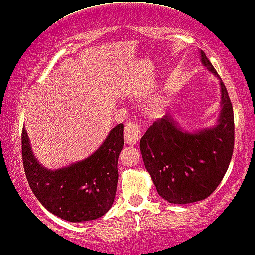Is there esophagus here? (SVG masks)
I'll return each mask as SVG.
<instances>
[{"instance_id":"esophagus-1","label":"esophagus","mask_w":255,"mask_h":255,"mask_svg":"<svg viewBox=\"0 0 255 255\" xmlns=\"http://www.w3.org/2000/svg\"><path fill=\"white\" fill-rule=\"evenodd\" d=\"M141 127L135 122H127L124 128V141L128 145H135L141 138Z\"/></svg>"}]
</instances>
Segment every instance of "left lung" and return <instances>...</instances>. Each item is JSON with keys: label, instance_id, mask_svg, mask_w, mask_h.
<instances>
[{"label": "left lung", "instance_id": "1", "mask_svg": "<svg viewBox=\"0 0 255 255\" xmlns=\"http://www.w3.org/2000/svg\"><path fill=\"white\" fill-rule=\"evenodd\" d=\"M200 56L204 66L220 79L222 108L217 124L191 133L170 115H164L140 140L147 171L158 195L170 204H191L208 198L226 175L234 152V109L226 85L202 50Z\"/></svg>", "mask_w": 255, "mask_h": 255}]
</instances>
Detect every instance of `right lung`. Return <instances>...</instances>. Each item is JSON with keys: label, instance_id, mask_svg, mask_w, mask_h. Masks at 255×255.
<instances>
[{"label": "right lung", "instance_id": "add662e5", "mask_svg": "<svg viewBox=\"0 0 255 255\" xmlns=\"http://www.w3.org/2000/svg\"><path fill=\"white\" fill-rule=\"evenodd\" d=\"M123 124H117L95 152L68 167L48 170L36 160L27 132H21V155L29 187L43 207L69 222L105 215L115 199L117 161L124 145Z\"/></svg>", "mask_w": 255, "mask_h": 255}]
</instances>
